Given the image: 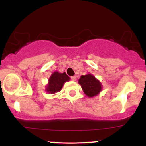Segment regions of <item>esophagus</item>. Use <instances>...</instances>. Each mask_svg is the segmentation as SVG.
<instances>
[{
	"mask_svg": "<svg viewBox=\"0 0 146 146\" xmlns=\"http://www.w3.org/2000/svg\"><path fill=\"white\" fill-rule=\"evenodd\" d=\"M71 78V80H73V81H75V80H77V78H76V76H72Z\"/></svg>",
	"mask_w": 146,
	"mask_h": 146,
	"instance_id": "34e87169",
	"label": "esophagus"
}]
</instances>
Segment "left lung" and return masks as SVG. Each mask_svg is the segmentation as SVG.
<instances>
[{
  "mask_svg": "<svg viewBox=\"0 0 146 146\" xmlns=\"http://www.w3.org/2000/svg\"><path fill=\"white\" fill-rule=\"evenodd\" d=\"M78 83L81 86L84 93L88 98L96 96L102 90V84L100 80L90 73L82 75L78 80Z\"/></svg>",
  "mask_w": 146,
  "mask_h": 146,
  "instance_id": "8db88e82",
  "label": "left lung"
}]
</instances>
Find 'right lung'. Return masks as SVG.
Returning a JSON list of instances; mask_svg holds the SVG:
<instances>
[{
	"label": "right lung",
	"instance_id": "1",
	"mask_svg": "<svg viewBox=\"0 0 146 146\" xmlns=\"http://www.w3.org/2000/svg\"><path fill=\"white\" fill-rule=\"evenodd\" d=\"M70 78L65 72L61 73L58 71H54L48 79V84L46 86V91L50 94H55L61 90L66 82H68Z\"/></svg>",
	"mask_w": 146,
	"mask_h": 146
}]
</instances>
